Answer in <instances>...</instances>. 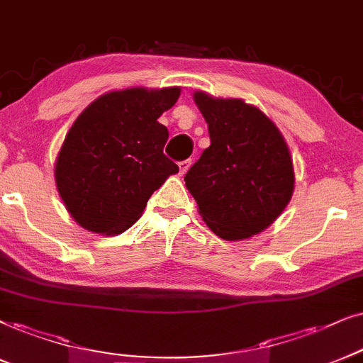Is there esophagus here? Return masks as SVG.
I'll use <instances>...</instances> for the list:
<instances>
[{
	"instance_id": "34e87169",
	"label": "esophagus",
	"mask_w": 363,
	"mask_h": 363,
	"mask_svg": "<svg viewBox=\"0 0 363 363\" xmlns=\"http://www.w3.org/2000/svg\"><path fill=\"white\" fill-rule=\"evenodd\" d=\"M191 164H192L191 159L182 160V162H179V174H181V176H184V174L187 172V169L191 167Z\"/></svg>"
}]
</instances>
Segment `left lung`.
I'll use <instances>...</instances> for the list:
<instances>
[{
	"mask_svg": "<svg viewBox=\"0 0 363 363\" xmlns=\"http://www.w3.org/2000/svg\"><path fill=\"white\" fill-rule=\"evenodd\" d=\"M211 145L184 181L203 221L226 241H241L272 226L295 191L286 140L272 118L242 99L196 90Z\"/></svg>",
	"mask_w": 363,
	"mask_h": 363,
	"instance_id": "left-lung-1",
	"label": "left lung"
}]
</instances>
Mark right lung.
Masks as SVG:
<instances>
[{
    "label": "right lung",
    "mask_w": 363,
    "mask_h": 363,
    "mask_svg": "<svg viewBox=\"0 0 363 363\" xmlns=\"http://www.w3.org/2000/svg\"><path fill=\"white\" fill-rule=\"evenodd\" d=\"M181 86L112 90L95 99L67 132L55 160V184L77 224L121 235L179 167L164 155L167 127L157 122Z\"/></svg>",
    "instance_id": "obj_1"
}]
</instances>
